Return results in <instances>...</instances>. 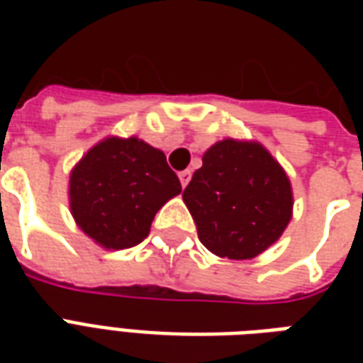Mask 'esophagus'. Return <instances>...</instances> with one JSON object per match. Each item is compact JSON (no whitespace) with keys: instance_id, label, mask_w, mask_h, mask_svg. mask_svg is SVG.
Listing matches in <instances>:
<instances>
[{"instance_id":"obj_1","label":"esophagus","mask_w":363,"mask_h":363,"mask_svg":"<svg viewBox=\"0 0 363 363\" xmlns=\"http://www.w3.org/2000/svg\"><path fill=\"white\" fill-rule=\"evenodd\" d=\"M190 177H192V173H190L189 169H186V171H181V173H179V179H181L182 189H184V186H186V184H189Z\"/></svg>"}]
</instances>
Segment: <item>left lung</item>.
<instances>
[{
    "instance_id": "left-lung-1",
    "label": "left lung",
    "mask_w": 363,
    "mask_h": 363,
    "mask_svg": "<svg viewBox=\"0 0 363 363\" xmlns=\"http://www.w3.org/2000/svg\"><path fill=\"white\" fill-rule=\"evenodd\" d=\"M182 200L206 249L233 260L252 259L276 243L294 208L280 163L260 143L231 138L206 151Z\"/></svg>"
}]
</instances>
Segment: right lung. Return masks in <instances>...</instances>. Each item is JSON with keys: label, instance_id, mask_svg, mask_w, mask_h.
I'll list each match as a JSON object with an SVG mask.
<instances>
[{"label": "right lung", "instance_id": "obj_1", "mask_svg": "<svg viewBox=\"0 0 363 363\" xmlns=\"http://www.w3.org/2000/svg\"><path fill=\"white\" fill-rule=\"evenodd\" d=\"M165 153L138 138H106L69 174V210L83 233L104 249L142 243L161 206L181 194Z\"/></svg>", "mask_w": 363, "mask_h": 363}]
</instances>
